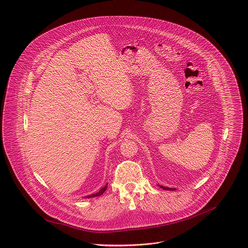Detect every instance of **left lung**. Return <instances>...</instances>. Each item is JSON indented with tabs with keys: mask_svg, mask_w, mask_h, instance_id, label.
Wrapping results in <instances>:
<instances>
[{
	"mask_svg": "<svg viewBox=\"0 0 248 248\" xmlns=\"http://www.w3.org/2000/svg\"><path fill=\"white\" fill-rule=\"evenodd\" d=\"M159 187L162 188L163 190H170V191H175V190H176V189H174V188H168V187H164V186H160V185H159Z\"/></svg>",
	"mask_w": 248,
	"mask_h": 248,
	"instance_id": "left-lung-1",
	"label": "left lung"
}]
</instances>
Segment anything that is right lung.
Segmentation results:
<instances>
[{
	"instance_id": "add662e5",
	"label": "right lung",
	"mask_w": 248,
	"mask_h": 248,
	"mask_svg": "<svg viewBox=\"0 0 248 248\" xmlns=\"http://www.w3.org/2000/svg\"><path fill=\"white\" fill-rule=\"evenodd\" d=\"M106 188H107V184L102 188V189H100L98 193H96V194H93V195H90V196H87V197H85L86 198H96V197H99V196H101L104 192H105V190H106Z\"/></svg>"
}]
</instances>
